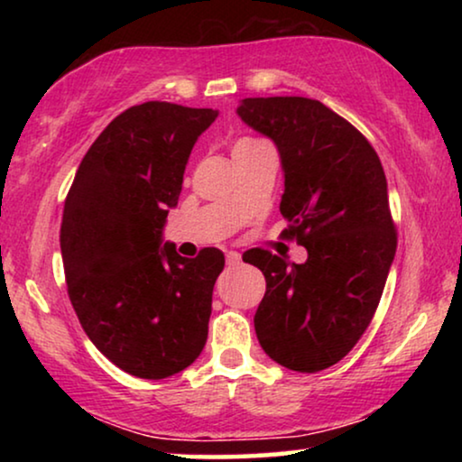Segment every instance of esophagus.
<instances>
[{
	"instance_id": "1",
	"label": "esophagus",
	"mask_w": 462,
	"mask_h": 462,
	"mask_svg": "<svg viewBox=\"0 0 462 462\" xmlns=\"http://www.w3.org/2000/svg\"><path fill=\"white\" fill-rule=\"evenodd\" d=\"M242 263V254L236 250H229L226 252V264H231V267H236V264Z\"/></svg>"
}]
</instances>
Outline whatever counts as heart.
Listing matches in <instances>:
<instances>
[{
    "mask_svg": "<svg viewBox=\"0 0 462 462\" xmlns=\"http://www.w3.org/2000/svg\"><path fill=\"white\" fill-rule=\"evenodd\" d=\"M258 141H252V138H239V141L233 144V153H237V151H242L245 147H252V144H256Z\"/></svg>",
    "mask_w": 462,
    "mask_h": 462,
    "instance_id": "1",
    "label": "heart"
}]
</instances>
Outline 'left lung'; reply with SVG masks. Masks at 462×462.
<instances>
[{
    "instance_id": "8db88e82",
    "label": "left lung",
    "mask_w": 462,
    "mask_h": 462,
    "mask_svg": "<svg viewBox=\"0 0 462 462\" xmlns=\"http://www.w3.org/2000/svg\"><path fill=\"white\" fill-rule=\"evenodd\" d=\"M237 116L280 151V212L309 254L302 264L261 248L244 254L267 280L258 343L283 368L326 370L370 326L393 263L384 170L362 132L319 100L244 98Z\"/></svg>"
}]
</instances>
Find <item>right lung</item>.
Returning <instances> with one entry per match:
<instances>
[{
	"label": "right lung",
	"mask_w": 462,
	"mask_h": 462,
	"mask_svg": "<svg viewBox=\"0 0 462 462\" xmlns=\"http://www.w3.org/2000/svg\"><path fill=\"white\" fill-rule=\"evenodd\" d=\"M217 117L157 100L130 106L88 149L65 199L69 299L94 346L132 376H172L206 345L225 254L185 258L162 236L193 144Z\"/></svg>",
	"instance_id": "add662e5"
}]
</instances>
